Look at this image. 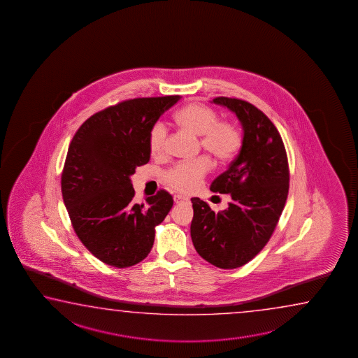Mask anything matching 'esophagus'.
<instances>
[{
  "label": "esophagus",
  "instance_id": "obj_1",
  "mask_svg": "<svg viewBox=\"0 0 358 358\" xmlns=\"http://www.w3.org/2000/svg\"><path fill=\"white\" fill-rule=\"evenodd\" d=\"M182 201H188V198H187V196H182V195L180 194L174 195V203L179 204V203H182Z\"/></svg>",
  "mask_w": 358,
  "mask_h": 358
}]
</instances>
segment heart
I'll list each match as a JSON object with an SVG mask.
<instances>
[{
	"instance_id": "obj_1",
	"label": "heart",
	"mask_w": 358,
	"mask_h": 358,
	"mask_svg": "<svg viewBox=\"0 0 358 358\" xmlns=\"http://www.w3.org/2000/svg\"><path fill=\"white\" fill-rule=\"evenodd\" d=\"M176 120L180 127L195 136H200V145L206 154L218 164L228 163L234 158L242 138L233 124L219 122L218 113L206 105L192 103L176 114ZM166 127L163 122L152 125L149 134V148L152 155H162L165 149ZM210 168L206 158L195 159L192 162L176 164L166 173V182L176 190L190 192L196 187L206 171Z\"/></svg>"
}]
</instances>
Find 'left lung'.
<instances>
[{
  "mask_svg": "<svg viewBox=\"0 0 358 358\" xmlns=\"http://www.w3.org/2000/svg\"><path fill=\"white\" fill-rule=\"evenodd\" d=\"M212 103L236 114L243 129L236 160L212 182L210 190L229 194L224 210L192 198L190 236L195 250L215 267H242L261 252L283 212L289 188L285 145L277 127L252 103L215 97Z\"/></svg>",
  "mask_w": 358,
  "mask_h": 358,
  "instance_id": "left-lung-1",
  "label": "left lung"
}]
</instances>
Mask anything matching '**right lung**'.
Segmentation results:
<instances>
[{
  "label": "right lung",
  "instance_id": "right-lung-1",
  "mask_svg": "<svg viewBox=\"0 0 358 358\" xmlns=\"http://www.w3.org/2000/svg\"><path fill=\"white\" fill-rule=\"evenodd\" d=\"M182 97H141L110 106L75 134L61 176L62 199L73 231L97 259L131 267L150 253L155 225L173 198L165 190L134 201L130 176L150 160V129Z\"/></svg>",
  "mask_w": 358,
  "mask_h": 358
}]
</instances>
